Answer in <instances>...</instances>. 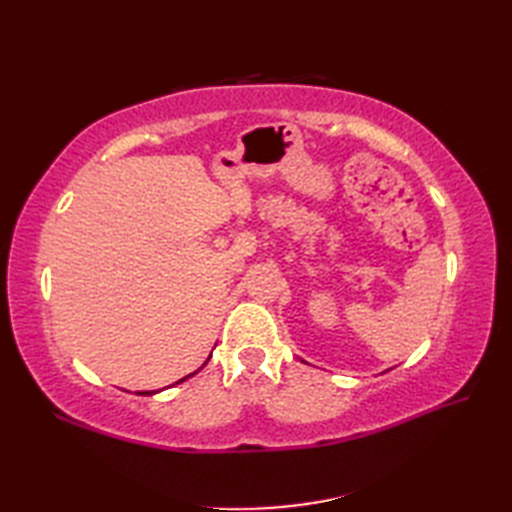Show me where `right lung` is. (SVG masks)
I'll use <instances>...</instances> for the list:
<instances>
[{
    "mask_svg": "<svg viewBox=\"0 0 512 512\" xmlns=\"http://www.w3.org/2000/svg\"><path fill=\"white\" fill-rule=\"evenodd\" d=\"M209 358H211V356H209ZM209 358H206V361H204V365H206V363H209ZM204 365H202V367H204ZM202 367H200V369H202ZM200 369H195V372H193V374H198V372H200ZM193 374H189V376H184V378H180V380H178V383H184V380H187V378H191ZM178 383H176V385H178ZM151 394H158V391H145V394H140V396H151Z\"/></svg>",
    "mask_w": 512,
    "mask_h": 512,
    "instance_id": "obj_1",
    "label": "right lung"
}]
</instances>
